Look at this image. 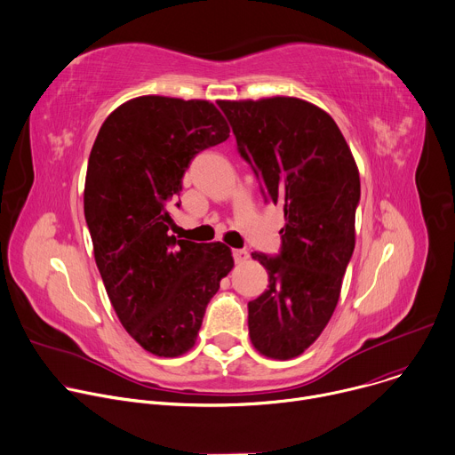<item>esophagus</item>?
Returning a JSON list of instances; mask_svg holds the SVG:
<instances>
[{"label": "esophagus", "instance_id": "esophagus-1", "mask_svg": "<svg viewBox=\"0 0 455 455\" xmlns=\"http://www.w3.org/2000/svg\"><path fill=\"white\" fill-rule=\"evenodd\" d=\"M232 255H234V261L235 263H243V261H246V259H248V251L243 250V248L232 250Z\"/></svg>", "mask_w": 455, "mask_h": 455}]
</instances>
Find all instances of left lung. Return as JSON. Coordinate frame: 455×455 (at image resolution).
<instances>
[{
	"instance_id": "left-lung-1",
	"label": "left lung",
	"mask_w": 455,
	"mask_h": 455,
	"mask_svg": "<svg viewBox=\"0 0 455 455\" xmlns=\"http://www.w3.org/2000/svg\"><path fill=\"white\" fill-rule=\"evenodd\" d=\"M218 104L265 198L284 205L281 253H251L270 283L248 302V333L261 355L290 360L320 337L337 307L355 250L358 167L337 122L307 100Z\"/></svg>"
}]
</instances>
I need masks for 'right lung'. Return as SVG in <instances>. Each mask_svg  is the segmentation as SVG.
I'll return each mask as SVG.
<instances>
[{
    "label": "right lung",
    "mask_w": 455,
    "mask_h": 455,
    "mask_svg": "<svg viewBox=\"0 0 455 455\" xmlns=\"http://www.w3.org/2000/svg\"><path fill=\"white\" fill-rule=\"evenodd\" d=\"M228 135L209 100L144 95L109 113L92 148L84 216L95 263L120 323L155 356L192 349L209 300L234 267L220 241L169 235V207L190 160Z\"/></svg>",
    "instance_id": "add662e5"
}]
</instances>
